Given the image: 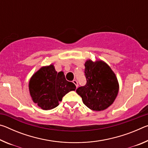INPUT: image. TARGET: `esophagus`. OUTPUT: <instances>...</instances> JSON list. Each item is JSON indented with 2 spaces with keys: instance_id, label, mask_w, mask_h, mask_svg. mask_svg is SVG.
Segmentation results:
<instances>
[{
  "instance_id": "obj_1",
  "label": "esophagus",
  "mask_w": 148,
  "mask_h": 148,
  "mask_svg": "<svg viewBox=\"0 0 148 148\" xmlns=\"http://www.w3.org/2000/svg\"><path fill=\"white\" fill-rule=\"evenodd\" d=\"M72 82H73V83L75 84V86H76V88L77 87H78V83H77V82L76 81V79H74L73 81H72Z\"/></svg>"
}]
</instances>
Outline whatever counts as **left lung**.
Returning a JSON list of instances; mask_svg holds the SVG:
<instances>
[{"instance_id": "8db88e82", "label": "left lung", "mask_w": 148, "mask_h": 148, "mask_svg": "<svg viewBox=\"0 0 148 148\" xmlns=\"http://www.w3.org/2000/svg\"><path fill=\"white\" fill-rule=\"evenodd\" d=\"M87 83L78 87L76 92L84 104L94 111H101L113 104L119 91L117 77L111 68L102 60L85 62Z\"/></svg>"}]
</instances>
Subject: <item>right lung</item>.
I'll use <instances>...</instances> for the list:
<instances>
[{
	"instance_id": "add662e5",
	"label": "right lung",
	"mask_w": 148,
	"mask_h": 148,
	"mask_svg": "<svg viewBox=\"0 0 148 148\" xmlns=\"http://www.w3.org/2000/svg\"><path fill=\"white\" fill-rule=\"evenodd\" d=\"M76 88L74 84L66 79L63 72L57 73L52 64L41 67L32 75L29 84L32 101L44 110L57 107L65 95Z\"/></svg>"
}]
</instances>
